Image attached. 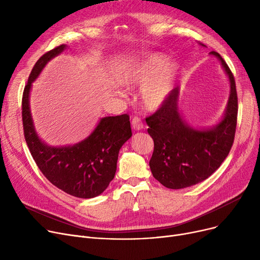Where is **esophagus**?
Segmentation results:
<instances>
[{
    "label": "esophagus",
    "mask_w": 260,
    "mask_h": 260,
    "mask_svg": "<svg viewBox=\"0 0 260 260\" xmlns=\"http://www.w3.org/2000/svg\"><path fill=\"white\" fill-rule=\"evenodd\" d=\"M132 126L135 131H140L143 128V123L139 117H134L132 120Z\"/></svg>",
    "instance_id": "1"
}]
</instances>
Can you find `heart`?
<instances>
[{
    "instance_id": "b5f03b06",
    "label": "heart",
    "mask_w": 260,
    "mask_h": 260,
    "mask_svg": "<svg viewBox=\"0 0 260 260\" xmlns=\"http://www.w3.org/2000/svg\"><path fill=\"white\" fill-rule=\"evenodd\" d=\"M178 66L169 63L160 53L146 54L134 63L123 75L127 85H144L140 93L142 105L148 111H155L166 101L174 86Z\"/></svg>"
}]
</instances>
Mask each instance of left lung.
<instances>
[{
	"label": "left lung",
	"mask_w": 260,
	"mask_h": 260,
	"mask_svg": "<svg viewBox=\"0 0 260 260\" xmlns=\"http://www.w3.org/2000/svg\"><path fill=\"white\" fill-rule=\"evenodd\" d=\"M210 54L219 60L230 81V95L220 122L209 128L189 126L178 106L179 87H175L158 111L145 119L154 140L149 168L155 179L168 188L180 189L209 178L228 157L234 142L238 112L234 76L219 53Z\"/></svg>",
	"instance_id": "1"
}]
</instances>
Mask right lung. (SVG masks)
I'll return each instance as SVG.
<instances>
[{"instance_id": "right-lung-1", "label": "right lung", "mask_w": 260, "mask_h": 260, "mask_svg": "<svg viewBox=\"0 0 260 260\" xmlns=\"http://www.w3.org/2000/svg\"><path fill=\"white\" fill-rule=\"evenodd\" d=\"M66 47L62 44L49 50L32 68L22 99L24 136L38 168L53 185L75 197L93 198L114 179L120 148L132 137L131 122L126 114L101 118L88 137L74 145L50 146L39 137L29 105L32 83Z\"/></svg>"}]
</instances>
